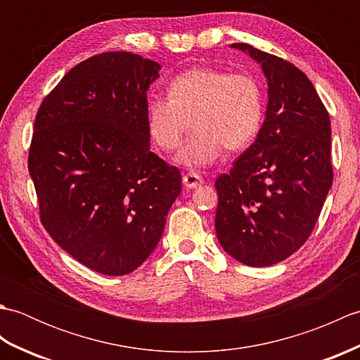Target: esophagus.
I'll return each instance as SVG.
<instances>
[{"label":"esophagus","mask_w":360,"mask_h":360,"mask_svg":"<svg viewBox=\"0 0 360 360\" xmlns=\"http://www.w3.org/2000/svg\"><path fill=\"white\" fill-rule=\"evenodd\" d=\"M182 182H184V186L187 188H196V187H200L202 184L204 179L198 173L192 172V173L184 174V178H182Z\"/></svg>","instance_id":"obj_1"}]
</instances>
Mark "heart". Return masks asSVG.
Instances as JSON below:
<instances>
[{
	"instance_id": "obj_1",
	"label": "heart",
	"mask_w": 360,
	"mask_h": 360,
	"mask_svg": "<svg viewBox=\"0 0 360 360\" xmlns=\"http://www.w3.org/2000/svg\"><path fill=\"white\" fill-rule=\"evenodd\" d=\"M145 117L151 141L164 151L178 148L193 125L178 162L209 167L224 147L238 151L255 139L264 117L263 86L250 74L196 66L176 75L168 97H150Z\"/></svg>"
}]
</instances>
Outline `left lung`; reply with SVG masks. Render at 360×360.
Wrapping results in <instances>:
<instances>
[{
    "label": "left lung",
    "mask_w": 360,
    "mask_h": 360,
    "mask_svg": "<svg viewBox=\"0 0 360 360\" xmlns=\"http://www.w3.org/2000/svg\"><path fill=\"white\" fill-rule=\"evenodd\" d=\"M262 66L264 122L255 142L215 182L218 241L252 267L280 263L314 229L333 186L331 124L311 80L292 63L233 43Z\"/></svg>",
    "instance_id": "1"
}]
</instances>
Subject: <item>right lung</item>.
Returning a JSON list of instances; mask_svg holds the SVG:
<instances>
[{
  "label": "right lung",
  "instance_id": "obj_1",
  "mask_svg": "<svg viewBox=\"0 0 360 360\" xmlns=\"http://www.w3.org/2000/svg\"><path fill=\"white\" fill-rule=\"evenodd\" d=\"M160 65L103 52L74 66L37 112L29 173L46 231L103 275L137 269L162 236L181 173L150 150L147 91Z\"/></svg>",
  "mask_w": 360,
  "mask_h": 360
}]
</instances>
